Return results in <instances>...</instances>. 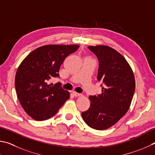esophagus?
I'll return each mask as SVG.
<instances>
[{
  "label": "esophagus",
  "mask_w": 155,
  "mask_h": 155,
  "mask_svg": "<svg viewBox=\"0 0 155 155\" xmlns=\"http://www.w3.org/2000/svg\"><path fill=\"white\" fill-rule=\"evenodd\" d=\"M73 95H74L75 97H80V96H82V94H81V93H76V92H75V91L73 92Z\"/></svg>",
  "instance_id": "obj_1"
}]
</instances>
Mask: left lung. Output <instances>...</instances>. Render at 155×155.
Listing matches in <instances>:
<instances>
[{
    "instance_id": "left-lung-1",
    "label": "left lung",
    "mask_w": 155,
    "mask_h": 155,
    "mask_svg": "<svg viewBox=\"0 0 155 155\" xmlns=\"http://www.w3.org/2000/svg\"><path fill=\"white\" fill-rule=\"evenodd\" d=\"M88 48L98 58L97 80L101 83L102 93L89 97L91 106L82 116L91 128L104 130L115 124L129 109L135 78L126 59L117 51L105 45Z\"/></svg>"
}]
</instances>
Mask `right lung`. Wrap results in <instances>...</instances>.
I'll return each instance as SVG.
<instances>
[{
	"instance_id": "1",
	"label": "right lung",
	"mask_w": 155,
	"mask_h": 155,
	"mask_svg": "<svg viewBox=\"0 0 155 155\" xmlns=\"http://www.w3.org/2000/svg\"><path fill=\"white\" fill-rule=\"evenodd\" d=\"M78 45H47L32 51L21 62L15 78V86L21 105L33 119L45 120L56 114L69 98L61 83L48 84L59 78L64 59L78 50Z\"/></svg>"
}]
</instances>
